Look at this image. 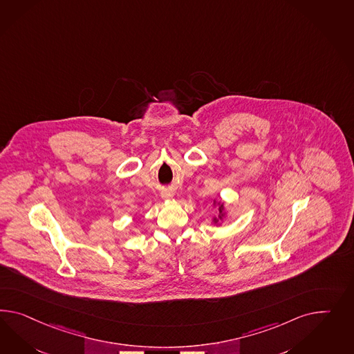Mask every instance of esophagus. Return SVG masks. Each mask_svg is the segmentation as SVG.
Here are the masks:
<instances>
[{"label":"esophagus","mask_w":354,"mask_h":354,"mask_svg":"<svg viewBox=\"0 0 354 354\" xmlns=\"http://www.w3.org/2000/svg\"><path fill=\"white\" fill-rule=\"evenodd\" d=\"M162 197L163 198H171L172 194L171 193H163Z\"/></svg>","instance_id":"obj_1"}]
</instances>
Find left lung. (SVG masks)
Masks as SVG:
<instances>
[{"label":"left lung","mask_w":354,"mask_h":354,"mask_svg":"<svg viewBox=\"0 0 354 354\" xmlns=\"http://www.w3.org/2000/svg\"><path fill=\"white\" fill-rule=\"evenodd\" d=\"M214 206L218 207V216H214L211 221H212L215 225H221V223L227 219V216H228L227 209H225V203H224V202L218 201V200L215 198V200H214Z\"/></svg>","instance_id":"8db88e82"}]
</instances>
